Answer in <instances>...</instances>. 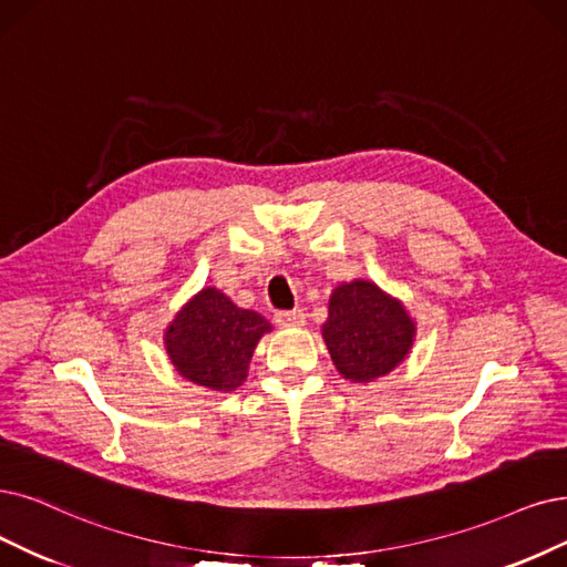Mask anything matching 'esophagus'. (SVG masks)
I'll return each mask as SVG.
<instances>
[{
  "instance_id": "obj_1",
  "label": "esophagus",
  "mask_w": 567,
  "mask_h": 567,
  "mask_svg": "<svg viewBox=\"0 0 567 567\" xmlns=\"http://www.w3.org/2000/svg\"><path fill=\"white\" fill-rule=\"evenodd\" d=\"M278 327H303L306 324V316L303 310H282L276 316Z\"/></svg>"
}]
</instances>
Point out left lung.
I'll list each match as a JSON object with an SVG mask.
<instances>
[{"label":"left lung","mask_w":567,"mask_h":567,"mask_svg":"<svg viewBox=\"0 0 567 567\" xmlns=\"http://www.w3.org/2000/svg\"><path fill=\"white\" fill-rule=\"evenodd\" d=\"M406 306L373 280L341 282L329 297L322 339L337 371L350 383H373L400 367L415 343Z\"/></svg>","instance_id":"obj_1"}]
</instances>
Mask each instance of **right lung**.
Here are the masks:
<instances>
[{"mask_svg":"<svg viewBox=\"0 0 567 567\" xmlns=\"http://www.w3.org/2000/svg\"><path fill=\"white\" fill-rule=\"evenodd\" d=\"M270 329L257 310L238 308L217 287H203L165 327L163 346L182 379L230 392L245 383L251 354Z\"/></svg>","mask_w":567,"mask_h":567,"instance_id":"add662e5","label":"right lung"}]
</instances>
